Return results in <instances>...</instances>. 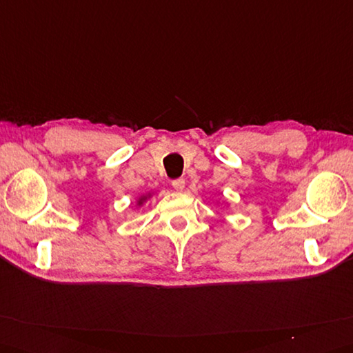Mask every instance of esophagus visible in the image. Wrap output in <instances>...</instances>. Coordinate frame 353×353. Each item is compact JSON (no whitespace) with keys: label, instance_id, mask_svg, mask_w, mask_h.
Returning a JSON list of instances; mask_svg holds the SVG:
<instances>
[{"label":"esophagus","instance_id":"obj_1","mask_svg":"<svg viewBox=\"0 0 353 353\" xmlns=\"http://www.w3.org/2000/svg\"><path fill=\"white\" fill-rule=\"evenodd\" d=\"M171 185H173L176 191H182L185 188V180L183 179H176V180H173V183H171Z\"/></svg>","mask_w":353,"mask_h":353}]
</instances>
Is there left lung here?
Here are the masks:
<instances>
[{
	"label": "left lung",
	"mask_w": 353,
	"mask_h": 353,
	"mask_svg": "<svg viewBox=\"0 0 353 353\" xmlns=\"http://www.w3.org/2000/svg\"><path fill=\"white\" fill-rule=\"evenodd\" d=\"M223 203H224V201H223ZM216 204H219V201H216ZM225 206L230 208V203H225Z\"/></svg>",
	"instance_id": "left-lung-1"
}]
</instances>
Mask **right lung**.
<instances>
[{
	"instance_id": "right-lung-1",
	"label": "right lung",
	"mask_w": 353,
	"mask_h": 353,
	"mask_svg": "<svg viewBox=\"0 0 353 353\" xmlns=\"http://www.w3.org/2000/svg\"><path fill=\"white\" fill-rule=\"evenodd\" d=\"M153 195H154V191L145 192V194H141L139 196H137V200H135V208H137V209L143 208V204H144L145 201H149Z\"/></svg>"
}]
</instances>
